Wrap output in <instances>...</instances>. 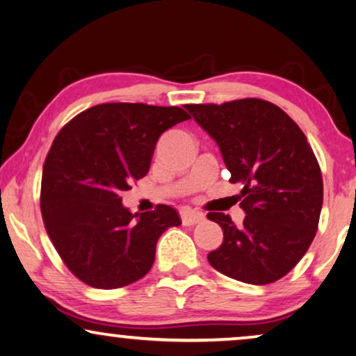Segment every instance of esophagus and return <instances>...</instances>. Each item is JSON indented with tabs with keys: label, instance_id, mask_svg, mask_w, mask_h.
<instances>
[{
	"label": "esophagus",
	"instance_id": "obj_1",
	"mask_svg": "<svg viewBox=\"0 0 356 356\" xmlns=\"http://www.w3.org/2000/svg\"><path fill=\"white\" fill-rule=\"evenodd\" d=\"M179 215H181L183 225H186V226L199 223V221H202L205 218L202 212H197V210H193L189 207H183L181 210H179Z\"/></svg>",
	"mask_w": 356,
	"mask_h": 356
}]
</instances>
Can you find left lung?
<instances>
[{"mask_svg":"<svg viewBox=\"0 0 356 356\" xmlns=\"http://www.w3.org/2000/svg\"><path fill=\"white\" fill-rule=\"evenodd\" d=\"M186 109L218 144L229 181L242 186L241 226L207 215L223 229L209 264L247 284L281 280L310 247L323 207L321 170L307 136L284 111L255 97Z\"/></svg>","mask_w":356,"mask_h":356,"instance_id":"8db88e82","label":"left lung"}]
</instances>
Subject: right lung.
Masks as SVG:
<instances>
[{"instance_id": "right-lung-1", "label": "right lung", "mask_w": 356, "mask_h": 356, "mask_svg": "<svg viewBox=\"0 0 356 356\" xmlns=\"http://www.w3.org/2000/svg\"><path fill=\"white\" fill-rule=\"evenodd\" d=\"M189 118L179 107L109 102L58 133L43 165L41 215L60 259L85 284L117 289L141 280L163 231L181 225L170 205L131 213L120 194L149 172L162 133Z\"/></svg>"}]
</instances>
